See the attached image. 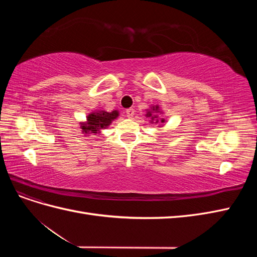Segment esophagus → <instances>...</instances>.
<instances>
[{
	"instance_id": "1",
	"label": "esophagus",
	"mask_w": 257,
	"mask_h": 257,
	"mask_svg": "<svg viewBox=\"0 0 257 257\" xmlns=\"http://www.w3.org/2000/svg\"><path fill=\"white\" fill-rule=\"evenodd\" d=\"M134 113H135V110L133 109V108H128V109L126 110V115H127V118H133V116H134Z\"/></svg>"
}]
</instances>
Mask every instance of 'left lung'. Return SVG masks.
<instances>
[{
	"mask_svg": "<svg viewBox=\"0 0 257 257\" xmlns=\"http://www.w3.org/2000/svg\"><path fill=\"white\" fill-rule=\"evenodd\" d=\"M146 116H148V118H150V123H155L158 124L159 127H162L164 126V124L167 122L166 119L162 118L163 113H164V111L162 110V108L160 107V105H151L150 108H148V109H146Z\"/></svg>",
	"mask_w": 257,
	"mask_h": 257,
	"instance_id": "left-lung-1",
	"label": "left lung"
}]
</instances>
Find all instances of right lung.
<instances>
[{
  "mask_svg": "<svg viewBox=\"0 0 257 257\" xmlns=\"http://www.w3.org/2000/svg\"><path fill=\"white\" fill-rule=\"evenodd\" d=\"M118 110L108 112L106 110H94L87 115V120L80 122V128L84 135L100 134V131L107 128L119 116Z\"/></svg>",
  "mask_w": 257,
  "mask_h": 257,
  "instance_id": "1",
  "label": "right lung"
}]
</instances>
